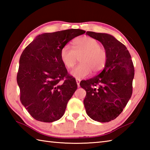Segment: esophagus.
Segmentation results:
<instances>
[{
    "label": "esophagus",
    "instance_id": "34e87169",
    "mask_svg": "<svg viewBox=\"0 0 150 150\" xmlns=\"http://www.w3.org/2000/svg\"><path fill=\"white\" fill-rule=\"evenodd\" d=\"M76 82H77V86H78V87H79V86H80V82H81V80H80V79H76Z\"/></svg>",
    "mask_w": 150,
    "mask_h": 150
}]
</instances>
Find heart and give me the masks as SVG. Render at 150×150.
<instances>
[{"label": "heart", "instance_id": "obj_1", "mask_svg": "<svg viewBox=\"0 0 150 150\" xmlns=\"http://www.w3.org/2000/svg\"><path fill=\"white\" fill-rule=\"evenodd\" d=\"M79 57L81 63L71 71V75L78 79L88 77L92 71L94 73L101 71L108 61L106 50L100 47L97 40L89 37L75 39L73 48L65 45L60 50V60L67 68H71Z\"/></svg>", "mask_w": 150, "mask_h": 150}]
</instances>
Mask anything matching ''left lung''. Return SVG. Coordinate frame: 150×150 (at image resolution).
<instances>
[{
	"label": "left lung",
	"instance_id": "obj_1",
	"mask_svg": "<svg viewBox=\"0 0 150 150\" xmlns=\"http://www.w3.org/2000/svg\"><path fill=\"white\" fill-rule=\"evenodd\" d=\"M86 34L102 43L108 61L98 75L81 82L80 86L86 91L84 107L91 119L110 122L122 113L132 97L134 66L126 47L114 37L93 31Z\"/></svg>",
	"mask_w": 150,
	"mask_h": 150
}]
</instances>
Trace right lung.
<instances>
[{
    "label": "right lung",
    "mask_w": 150,
    "mask_h": 150,
    "mask_svg": "<svg viewBox=\"0 0 150 150\" xmlns=\"http://www.w3.org/2000/svg\"><path fill=\"white\" fill-rule=\"evenodd\" d=\"M85 32L70 29L42 33L21 54L17 75L20 100L35 120L52 122L63 116L77 84L61 62L60 52L70 40Z\"/></svg>",
    "instance_id": "right-lung-1"
}]
</instances>
